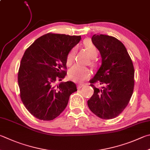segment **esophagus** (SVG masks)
<instances>
[{
	"instance_id": "1",
	"label": "esophagus",
	"mask_w": 150,
	"mask_h": 150,
	"mask_svg": "<svg viewBox=\"0 0 150 150\" xmlns=\"http://www.w3.org/2000/svg\"><path fill=\"white\" fill-rule=\"evenodd\" d=\"M84 86H85V84H78V88H82V87H83Z\"/></svg>"
}]
</instances>
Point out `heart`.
Instances as JSON below:
<instances>
[{
	"instance_id": "obj_1",
	"label": "heart",
	"mask_w": 150,
	"mask_h": 150,
	"mask_svg": "<svg viewBox=\"0 0 150 150\" xmlns=\"http://www.w3.org/2000/svg\"><path fill=\"white\" fill-rule=\"evenodd\" d=\"M83 45L84 48L88 52L90 56L92 57V58H94L97 56V48L91 40H84ZM75 51L74 48L69 50V52L67 53L66 59V63L67 66H69L70 65H71L75 59ZM68 75H69L70 79L76 81V82H83V81H84L90 77V76L91 75V71L88 67H82L80 66H75L72 68H71Z\"/></svg>"
}]
</instances>
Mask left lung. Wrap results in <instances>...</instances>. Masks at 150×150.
Masks as SVG:
<instances>
[{"label":"left lung","mask_w":150,"mask_h":150,"mask_svg":"<svg viewBox=\"0 0 150 150\" xmlns=\"http://www.w3.org/2000/svg\"><path fill=\"white\" fill-rule=\"evenodd\" d=\"M92 41L102 56V66L90 81L94 94L87 103L92 113L103 119H111L122 112L129 103L134 86V69L124 45L116 38L94 35ZM95 83L105 84L102 89Z\"/></svg>","instance_id":"1"}]
</instances>
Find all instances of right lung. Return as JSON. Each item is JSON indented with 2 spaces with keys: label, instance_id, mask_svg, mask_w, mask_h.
Segmentation results:
<instances>
[{
  "label": "right lung",
  "instance_id": "add662e5",
  "mask_svg": "<svg viewBox=\"0 0 150 150\" xmlns=\"http://www.w3.org/2000/svg\"><path fill=\"white\" fill-rule=\"evenodd\" d=\"M81 36L48 33L26 49L20 62L18 81L20 98L35 117L51 121L60 115L70 95L77 91L72 81L55 85L67 74L66 59Z\"/></svg>",
  "mask_w": 150,
  "mask_h": 150
}]
</instances>
